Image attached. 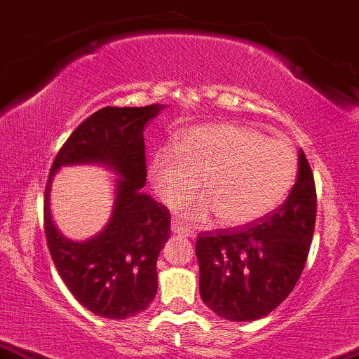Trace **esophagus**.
<instances>
[{
  "label": "esophagus",
  "mask_w": 359,
  "mask_h": 359,
  "mask_svg": "<svg viewBox=\"0 0 359 359\" xmlns=\"http://www.w3.org/2000/svg\"><path fill=\"white\" fill-rule=\"evenodd\" d=\"M172 233H175V235H182V237H189V235H190L189 230H187V229H184V226L180 225L179 222H177V220L172 222Z\"/></svg>",
  "instance_id": "1"
}]
</instances>
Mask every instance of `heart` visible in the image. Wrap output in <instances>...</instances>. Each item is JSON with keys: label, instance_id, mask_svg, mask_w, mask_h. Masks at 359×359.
<instances>
[{"label": "heart", "instance_id": "obj_1", "mask_svg": "<svg viewBox=\"0 0 359 359\" xmlns=\"http://www.w3.org/2000/svg\"><path fill=\"white\" fill-rule=\"evenodd\" d=\"M297 170V152L288 142L230 122L192 127L177 137L174 151H158L149 162V179L165 205L184 203L202 179L205 195L190 201L185 215L205 219L215 212L226 226L255 224L276 210Z\"/></svg>", "mask_w": 359, "mask_h": 359}]
</instances>
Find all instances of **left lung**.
I'll list each match as a JSON object with an SVG mask.
<instances>
[{
  "label": "left lung",
  "instance_id": "1",
  "mask_svg": "<svg viewBox=\"0 0 359 359\" xmlns=\"http://www.w3.org/2000/svg\"><path fill=\"white\" fill-rule=\"evenodd\" d=\"M315 217V180L300 151L298 179L283 205L255 224L197 238L203 303L230 321H255L273 311L305 269Z\"/></svg>",
  "mask_w": 359,
  "mask_h": 359
}]
</instances>
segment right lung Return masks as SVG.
Instances as JSON below:
<instances>
[{
    "mask_svg": "<svg viewBox=\"0 0 359 359\" xmlns=\"http://www.w3.org/2000/svg\"><path fill=\"white\" fill-rule=\"evenodd\" d=\"M165 106L102 107L69 135L54 158L44 192V233L62 281L81 305L109 320H126L151 305L157 293V258L170 237L167 207L144 194V129ZM97 163L118 175L108 225L74 243L55 229L48 194L62 165Z\"/></svg>",
    "mask_w": 359,
    "mask_h": 359,
    "instance_id": "right-lung-1",
    "label": "right lung"
}]
</instances>
